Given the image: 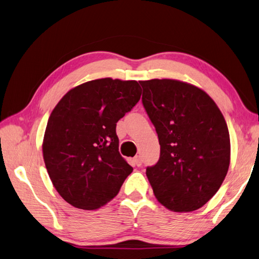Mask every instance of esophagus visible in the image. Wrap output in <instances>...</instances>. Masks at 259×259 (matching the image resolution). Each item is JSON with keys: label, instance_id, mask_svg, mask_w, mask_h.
<instances>
[{"label": "esophagus", "instance_id": "34e87169", "mask_svg": "<svg viewBox=\"0 0 259 259\" xmlns=\"http://www.w3.org/2000/svg\"><path fill=\"white\" fill-rule=\"evenodd\" d=\"M133 161H134V164H135L136 166H138V167L143 165V160H141V157H140V156H136Z\"/></svg>", "mask_w": 259, "mask_h": 259}]
</instances>
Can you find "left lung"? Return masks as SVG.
<instances>
[{
    "instance_id": "1",
    "label": "left lung",
    "mask_w": 259,
    "mask_h": 259,
    "mask_svg": "<svg viewBox=\"0 0 259 259\" xmlns=\"http://www.w3.org/2000/svg\"><path fill=\"white\" fill-rule=\"evenodd\" d=\"M143 104L158 135L159 160L146 175L161 204L200 209L224 182L230 164L226 120L204 91L176 79L140 80Z\"/></svg>"
}]
</instances>
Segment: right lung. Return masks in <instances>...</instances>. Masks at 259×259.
Returning <instances> with one entry per match:
<instances>
[{"instance_id":"1","label":"right lung","mask_w":259,"mask_h":259,"mask_svg":"<svg viewBox=\"0 0 259 259\" xmlns=\"http://www.w3.org/2000/svg\"><path fill=\"white\" fill-rule=\"evenodd\" d=\"M140 95L136 80L100 78L76 86L55 106L42 154L55 189L69 204L95 210L119 193L134 168L119 153L116 122Z\"/></svg>"}]
</instances>
